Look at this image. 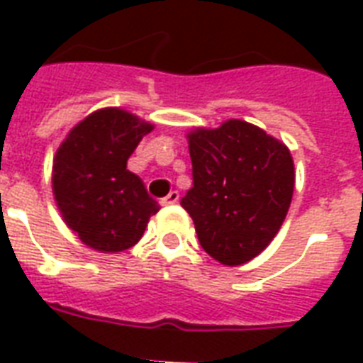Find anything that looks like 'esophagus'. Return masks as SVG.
<instances>
[{
  "label": "esophagus",
  "mask_w": 363,
  "mask_h": 363,
  "mask_svg": "<svg viewBox=\"0 0 363 363\" xmlns=\"http://www.w3.org/2000/svg\"><path fill=\"white\" fill-rule=\"evenodd\" d=\"M177 201H179V192L177 190H173V192H169L165 198L160 199V205L162 207H169V205H175Z\"/></svg>",
  "instance_id": "obj_1"
}]
</instances>
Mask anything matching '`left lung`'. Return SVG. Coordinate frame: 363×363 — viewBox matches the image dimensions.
<instances>
[{"label": "left lung", "instance_id": "left-lung-1", "mask_svg": "<svg viewBox=\"0 0 363 363\" xmlns=\"http://www.w3.org/2000/svg\"><path fill=\"white\" fill-rule=\"evenodd\" d=\"M194 186L181 199L199 245L224 265L256 258L292 203L294 160L282 141L245 121L188 133Z\"/></svg>", "mask_w": 363, "mask_h": 363}]
</instances>
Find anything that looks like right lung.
<instances>
[{"label":"right lung","instance_id":"obj_1","mask_svg":"<svg viewBox=\"0 0 363 363\" xmlns=\"http://www.w3.org/2000/svg\"><path fill=\"white\" fill-rule=\"evenodd\" d=\"M152 130L154 124L121 107H105L71 128L56 150L54 199L86 247L105 254L128 250L158 213L141 179L128 169V158Z\"/></svg>","mask_w":363,"mask_h":363}]
</instances>
